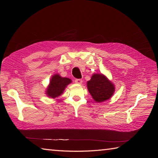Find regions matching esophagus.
I'll list each match as a JSON object with an SVG mask.
<instances>
[{
  "label": "esophagus",
  "mask_w": 158,
  "mask_h": 158,
  "mask_svg": "<svg viewBox=\"0 0 158 158\" xmlns=\"http://www.w3.org/2000/svg\"><path fill=\"white\" fill-rule=\"evenodd\" d=\"M75 82L76 84H81L82 83V79H76L75 80Z\"/></svg>",
  "instance_id": "esophagus-1"
}]
</instances>
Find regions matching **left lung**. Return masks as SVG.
<instances>
[{
  "label": "left lung",
  "mask_w": 158,
  "mask_h": 158,
  "mask_svg": "<svg viewBox=\"0 0 158 158\" xmlns=\"http://www.w3.org/2000/svg\"><path fill=\"white\" fill-rule=\"evenodd\" d=\"M89 94L95 102H106L112 97L114 92L113 84L102 74H94L87 82Z\"/></svg>",
  "instance_id": "obj_1"
}]
</instances>
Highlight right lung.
<instances>
[{
	"label": "right lung",
	"mask_w": 158,
	"mask_h": 158,
	"mask_svg": "<svg viewBox=\"0 0 158 158\" xmlns=\"http://www.w3.org/2000/svg\"><path fill=\"white\" fill-rule=\"evenodd\" d=\"M71 82L72 80L70 78L61 77L59 74H55L51 78L49 85L46 90V94L48 97L53 99L58 98Z\"/></svg>",
	"instance_id": "right-lung-1"
}]
</instances>
